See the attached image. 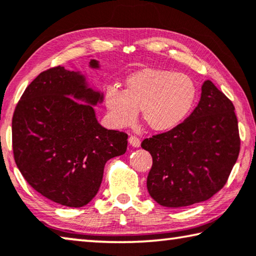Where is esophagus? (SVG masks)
Returning a JSON list of instances; mask_svg holds the SVG:
<instances>
[{"instance_id":"34e87169","label":"esophagus","mask_w":256,"mask_h":256,"mask_svg":"<svg viewBox=\"0 0 256 256\" xmlns=\"http://www.w3.org/2000/svg\"><path fill=\"white\" fill-rule=\"evenodd\" d=\"M128 142H130V144L132 146V147L139 148L140 144H141V140L138 136H131L128 138Z\"/></svg>"}]
</instances>
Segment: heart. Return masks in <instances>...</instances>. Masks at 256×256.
Masks as SVG:
<instances>
[{"instance_id":"1","label":"heart","mask_w":256,"mask_h":256,"mask_svg":"<svg viewBox=\"0 0 256 256\" xmlns=\"http://www.w3.org/2000/svg\"><path fill=\"white\" fill-rule=\"evenodd\" d=\"M197 88L182 72L144 68L130 74L123 91L109 86L104 106L116 126H131L141 110L144 123L152 131L165 132L179 125L194 104Z\"/></svg>"}]
</instances>
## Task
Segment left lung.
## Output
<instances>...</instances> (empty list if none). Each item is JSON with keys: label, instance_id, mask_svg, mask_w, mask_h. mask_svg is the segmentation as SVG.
<instances>
[{"label": "left lung", "instance_id": "obj_1", "mask_svg": "<svg viewBox=\"0 0 256 256\" xmlns=\"http://www.w3.org/2000/svg\"><path fill=\"white\" fill-rule=\"evenodd\" d=\"M141 147L152 157L147 188L154 200L165 208L208 200L226 184L240 150L234 104L205 80L188 118Z\"/></svg>", "mask_w": 256, "mask_h": 256}]
</instances>
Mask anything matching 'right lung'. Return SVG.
<instances>
[{
    "mask_svg": "<svg viewBox=\"0 0 256 256\" xmlns=\"http://www.w3.org/2000/svg\"><path fill=\"white\" fill-rule=\"evenodd\" d=\"M90 67L99 68V62L92 59ZM102 99L82 74L56 66L40 72L16 106V164L32 188L56 204H88L107 160L126 152V133L104 128L96 118L92 106Z\"/></svg>",
    "mask_w": 256,
    "mask_h": 256,
    "instance_id": "add662e5",
    "label": "right lung"
}]
</instances>
